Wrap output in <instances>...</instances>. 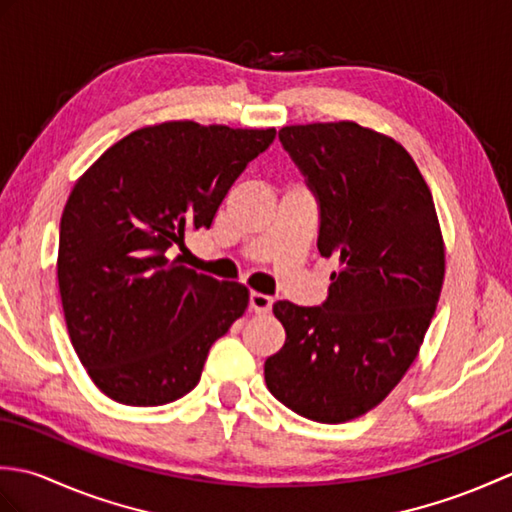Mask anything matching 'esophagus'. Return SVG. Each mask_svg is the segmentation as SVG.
<instances>
[{
	"label": "esophagus",
	"mask_w": 512,
	"mask_h": 512,
	"mask_svg": "<svg viewBox=\"0 0 512 512\" xmlns=\"http://www.w3.org/2000/svg\"><path fill=\"white\" fill-rule=\"evenodd\" d=\"M273 308V297L262 295V292H250V310L255 314H266Z\"/></svg>",
	"instance_id": "34e87169"
}]
</instances>
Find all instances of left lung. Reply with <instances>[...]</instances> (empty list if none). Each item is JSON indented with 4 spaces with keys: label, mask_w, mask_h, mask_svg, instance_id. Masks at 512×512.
I'll return each instance as SVG.
<instances>
[{
    "label": "left lung",
    "mask_w": 512,
    "mask_h": 512,
    "mask_svg": "<svg viewBox=\"0 0 512 512\" xmlns=\"http://www.w3.org/2000/svg\"><path fill=\"white\" fill-rule=\"evenodd\" d=\"M279 140L319 204V253L339 257L321 306L277 301L286 343L266 358L279 402L317 422L374 409L416 358L444 281L431 191L394 138L350 121L290 125Z\"/></svg>",
    "instance_id": "obj_1"
}]
</instances>
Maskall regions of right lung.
<instances>
[{"instance_id":"right-lung-1","label":"right lung","mask_w":512,"mask_h":512,"mask_svg":"<svg viewBox=\"0 0 512 512\" xmlns=\"http://www.w3.org/2000/svg\"><path fill=\"white\" fill-rule=\"evenodd\" d=\"M275 134L193 121L145 127L74 184L61 215L59 292L74 352L105 396L158 407L200 383L248 290L167 253L187 231L211 228L228 189Z\"/></svg>"}]
</instances>
